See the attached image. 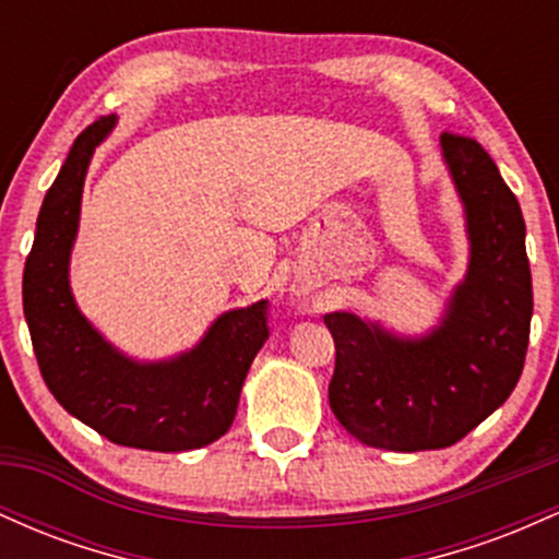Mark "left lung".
I'll list each match as a JSON object with an SVG mask.
<instances>
[{
    "instance_id": "1",
    "label": "left lung",
    "mask_w": 559,
    "mask_h": 559,
    "mask_svg": "<svg viewBox=\"0 0 559 559\" xmlns=\"http://www.w3.org/2000/svg\"><path fill=\"white\" fill-rule=\"evenodd\" d=\"M441 150L471 234V267L444 323L402 342L349 312L323 318L336 344L333 415L389 452L457 444L512 394L528 352L534 288L521 204L476 139L444 131Z\"/></svg>"
}]
</instances>
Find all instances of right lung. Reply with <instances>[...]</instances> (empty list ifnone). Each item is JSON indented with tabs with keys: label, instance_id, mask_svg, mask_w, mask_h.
<instances>
[{
	"label": "right lung",
	"instance_id": "1",
	"mask_svg": "<svg viewBox=\"0 0 559 559\" xmlns=\"http://www.w3.org/2000/svg\"><path fill=\"white\" fill-rule=\"evenodd\" d=\"M115 115L83 128L44 197L23 271V312L38 370L55 400L112 444L186 452L228 431L243 378L265 338L267 301L215 320L197 349L170 362L139 365L115 352L75 307L68 260L81 191L96 144Z\"/></svg>",
	"mask_w": 559,
	"mask_h": 559
}]
</instances>
